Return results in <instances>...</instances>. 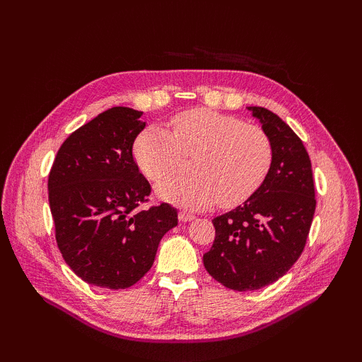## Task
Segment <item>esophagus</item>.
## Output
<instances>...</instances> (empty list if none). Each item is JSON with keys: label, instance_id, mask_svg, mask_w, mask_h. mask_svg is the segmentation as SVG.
Wrapping results in <instances>:
<instances>
[{"label": "esophagus", "instance_id": "obj_1", "mask_svg": "<svg viewBox=\"0 0 362 362\" xmlns=\"http://www.w3.org/2000/svg\"><path fill=\"white\" fill-rule=\"evenodd\" d=\"M178 218H180L181 222H192L193 218H194V216L192 213H187V211H180Z\"/></svg>", "mask_w": 362, "mask_h": 362}]
</instances>
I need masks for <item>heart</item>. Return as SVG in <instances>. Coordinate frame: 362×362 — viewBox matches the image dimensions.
<instances>
[{
    "mask_svg": "<svg viewBox=\"0 0 362 362\" xmlns=\"http://www.w3.org/2000/svg\"><path fill=\"white\" fill-rule=\"evenodd\" d=\"M184 154H196L190 163L193 175L161 181L157 194L170 204L204 210L217 201L222 206L246 201L266 178L272 144L261 127L208 108L177 115L170 131L149 127L134 141L139 168L152 181L178 170Z\"/></svg>",
    "mask_w": 362,
    "mask_h": 362,
    "instance_id": "1",
    "label": "heart"
}]
</instances>
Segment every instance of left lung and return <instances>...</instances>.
I'll list each match as a JSON object with an SVG mask.
<instances>
[{
	"label": "left lung",
	"instance_id": "8db88e82",
	"mask_svg": "<svg viewBox=\"0 0 362 362\" xmlns=\"http://www.w3.org/2000/svg\"><path fill=\"white\" fill-rule=\"evenodd\" d=\"M272 144L264 181L234 210L214 217L216 238L204 255L206 272L222 286L252 291L291 269L306 243L315 211V192L302 140L262 107H249Z\"/></svg>",
	"mask_w": 362,
	"mask_h": 362
}]
</instances>
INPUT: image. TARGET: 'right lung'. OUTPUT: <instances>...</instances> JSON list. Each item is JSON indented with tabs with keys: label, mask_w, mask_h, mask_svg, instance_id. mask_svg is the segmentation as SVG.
I'll use <instances>...</instances> for the list:
<instances>
[{
	"label": "right lung",
	"mask_w": 362,
	"mask_h": 362,
	"mask_svg": "<svg viewBox=\"0 0 362 362\" xmlns=\"http://www.w3.org/2000/svg\"><path fill=\"white\" fill-rule=\"evenodd\" d=\"M144 112L113 107L63 141L48 177L56 240L90 286L120 290L145 276L160 240L178 225L169 204L140 208L151 193L133 157Z\"/></svg>",
	"instance_id": "obj_1"
}]
</instances>
